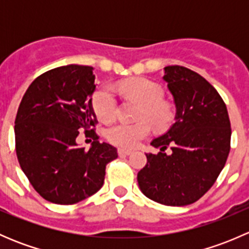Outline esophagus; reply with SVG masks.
I'll list each match as a JSON object with an SVG mask.
<instances>
[{
	"instance_id": "34e87169",
	"label": "esophagus",
	"mask_w": 249,
	"mask_h": 249,
	"mask_svg": "<svg viewBox=\"0 0 249 249\" xmlns=\"http://www.w3.org/2000/svg\"><path fill=\"white\" fill-rule=\"evenodd\" d=\"M132 153H134V150L131 149H125V148H119V149H118V154L119 155H130L132 154Z\"/></svg>"
}]
</instances>
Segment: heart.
<instances>
[{
	"label": "heart",
	"mask_w": 249,
	"mask_h": 249,
	"mask_svg": "<svg viewBox=\"0 0 249 249\" xmlns=\"http://www.w3.org/2000/svg\"><path fill=\"white\" fill-rule=\"evenodd\" d=\"M120 91L127 97L142 104L137 123H115L107 130V137L112 143L125 148H134L150 134L151 124L157 129H165L172 120L171 107L164 101L162 88L147 78H131L118 84ZM92 108L102 120H110L117 113V99L109 85H104L92 95ZM146 120L144 121V119ZM149 120V122L147 120Z\"/></svg>",
	"instance_id": "1"
}]
</instances>
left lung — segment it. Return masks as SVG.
Instances as JSON below:
<instances>
[{
	"label": "left lung",
	"mask_w": 249,
	"mask_h": 249,
	"mask_svg": "<svg viewBox=\"0 0 249 249\" xmlns=\"http://www.w3.org/2000/svg\"><path fill=\"white\" fill-rule=\"evenodd\" d=\"M164 70L176 122L152 141L160 152L147 154L137 182L153 201L185 206L197 201L217 180L230 152L231 127L224 101L205 78L177 65ZM169 146L173 152L167 156Z\"/></svg>",
	"instance_id": "obj_1"
}]
</instances>
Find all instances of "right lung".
<instances>
[{"label": "right lung", "mask_w": 249, "mask_h": 249, "mask_svg": "<svg viewBox=\"0 0 249 249\" xmlns=\"http://www.w3.org/2000/svg\"><path fill=\"white\" fill-rule=\"evenodd\" d=\"M92 71L67 65L44 72L27 88L18 108V161L35 190L57 205H73L101 189L106 165L118 158L117 148L100 142L95 132ZM82 129L93 139L90 150L76 145Z\"/></svg>", "instance_id": "right-lung-1"}]
</instances>
